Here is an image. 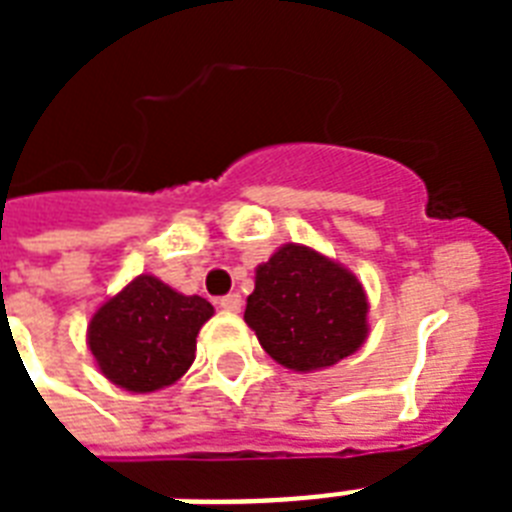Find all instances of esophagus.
<instances>
[{
	"label": "esophagus",
	"instance_id": "esophagus-1",
	"mask_svg": "<svg viewBox=\"0 0 512 512\" xmlns=\"http://www.w3.org/2000/svg\"><path fill=\"white\" fill-rule=\"evenodd\" d=\"M241 303H244V300H241L239 292H231V295H225V297H220V300H217V305H220V308H223V311H228V313H239Z\"/></svg>",
	"mask_w": 512,
	"mask_h": 512
}]
</instances>
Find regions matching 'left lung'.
Returning a JSON list of instances; mask_svg holds the SVG:
<instances>
[{"instance_id": "1", "label": "left lung", "mask_w": 512, "mask_h": 512, "mask_svg": "<svg viewBox=\"0 0 512 512\" xmlns=\"http://www.w3.org/2000/svg\"><path fill=\"white\" fill-rule=\"evenodd\" d=\"M361 281L303 244H287L257 268L244 321L265 353L295 372L337 364L366 340Z\"/></svg>"}]
</instances>
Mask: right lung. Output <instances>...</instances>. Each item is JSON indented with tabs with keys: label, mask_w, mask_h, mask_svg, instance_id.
Returning a JSON list of instances; mask_svg holds the SVG:
<instances>
[{
	"label": "right lung",
	"mask_w": 512,
	"mask_h": 512,
	"mask_svg": "<svg viewBox=\"0 0 512 512\" xmlns=\"http://www.w3.org/2000/svg\"><path fill=\"white\" fill-rule=\"evenodd\" d=\"M215 308L185 297L154 276H138L98 308L87 342L100 372L132 393L180 380L196 356V335Z\"/></svg>",
	"instance_id": "add662e5"
}]
</instances>
